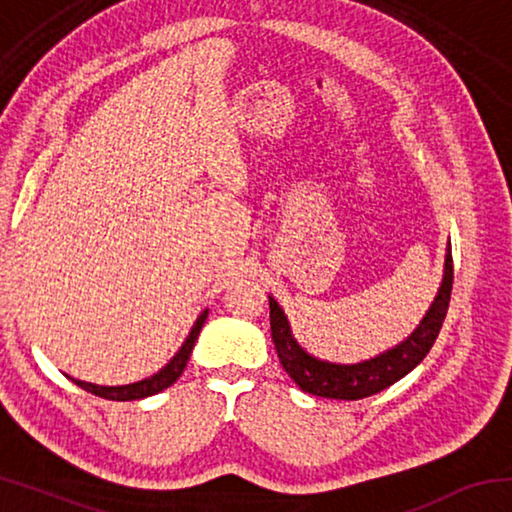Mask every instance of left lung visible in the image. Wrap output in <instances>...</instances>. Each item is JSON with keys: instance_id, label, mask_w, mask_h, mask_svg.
<instances>
[{"instance_id": "1", "label": "left lung", "mask_w": 512, "mask_h": 512, "mask_svg": "<svg viewBox=\"0 0 512 512\" xmlns=\"http://www.w3.org/2000/svg\"><path fill=\"white\" fill-rule=\"evenodd\" d=\"M452 282V244H447L443 282H440L436 298H433L429 311L420 320V325L413 329L411 336H406L402 343H397L395 348L359 363H332L309 354L293 339L289 318L284 316L282 307L277 305L273 296H268V307H271V336L282 368L300 386V391L327 397V400H363V397L384 391V388L400 381L404 375H409L429 354L447 316L449 298H452Z\"/></svg>"}]
</instances>
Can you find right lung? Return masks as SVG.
<instances>
[{
	"label": "right lung",
	"mask_w": 512,
	"mask_h": 512,
	"mask_svg": "<svg viewBox=\"0 0 512 512\" xmlns=\"http://www.w3.org/2000/svg\"><path fill=\"white\" fill-rule=\"evenodd\" d=\"M205 318H207V309L196 318L192 332H189L185 343L180 345V350L173 354V359L151 377H146L142 381H135V384H126V386H99V384H90V381H81V379H72V377H69V379H72L76 386H81L83 391H88L92 395H99V397H103V400H115V402L142 400V397H151L155 393H162L164 388H169L173 381L183 375V370H185L187 361H189V354H192L198 334H201V329L205 325Z\"/></svg>",
	"instance_id": "obj_1"
}]
</instances>
